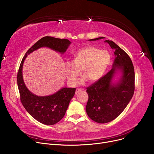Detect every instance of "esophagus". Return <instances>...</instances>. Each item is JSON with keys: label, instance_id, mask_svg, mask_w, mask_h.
<instances>
[{"label": "esophagus", "instance_id": "34e87169", "mask_svg": "<svg viewBox=\"0 0 154 154\" xmlns=\"http://www.w3.org/2000/svg\"><path fill=\"white\" fill-rule=\"evenodd\" d=\"M84 89L83 88H77L76 90V93L77 94V93H78L79 92H81L82 91H83Z\"/></svg>", "mask_w": 154, "mask_h": 154}]
</instances>
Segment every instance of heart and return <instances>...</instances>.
Returning a JSON list of instances; mask_svg holds the SVG:
<instances>
[{
    "instance_id": "b5f03b06",
    "label": "heart",
    "mask_w": 154,
    "mask_h": 154,
    "mask_svg": "<svg viewBox=\"0 0 154 154\" xmlns=\"http://www.w3.org/2000/svg\"><path fill=\"white\" fill-rule=\"evenodd\" d=\"M110 61L108 51L100 50L93 46L83 48L74 55L72 62L66 63L65 71L69 83L75 85L83 74L89 82H95L103 75Z\"/></svg>"
}]
</instances>
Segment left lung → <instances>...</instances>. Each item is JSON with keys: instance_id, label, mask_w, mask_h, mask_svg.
<instances>
[{"instance_id": "1", "label": "left lung", "mask_w": 154, "mask_h": 154, "mask_svg": "<svg viewBox=\"0 0 154 154\" xmlns=\"http://www.w3.org/2000/svg\"><path fill=\"white\" fill-rule=\"evenodd\" d=\"M105 42L115 51L113 67L86 88L88 95L87 114L92 120L99 123H109L118 117L132 99L135 90V73L131 59L113 41L106 40ZM116 69H120L123 74L120 82L115 85L111 84V79Z\"/></svg>"}]
</instances>
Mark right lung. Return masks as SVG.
<instances>
[{"mask_svg": "<svg viewBox=\"0 0 154 154\" xmlns=\"http://www.w3.org/2000/svg\"><path fill=\"white\" fill-rule=\"evenodd\" d=\"M71 44L67 39L44 36L32 46L23 57L17 73V85L21 103L32 118L40 123L54 125L61 120L68 108L70 101L76 91L75 88H62L55 94L48 96H36L27 89L22 78L23 63L27 54L42 47H48L63 53Z\"/></svg>", "mask_w": 154, "mask_h": 154, "instance_id": "right-lung-1", "label": "right lung"}]
</instances>
